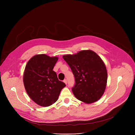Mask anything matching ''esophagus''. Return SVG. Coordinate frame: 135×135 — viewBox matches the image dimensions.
I'll list each match as a JSON object with an SVG mask.
<instances>
[{"label": "esophagus", "instance_id": "obj_1", "mask_svg": "<svg viewBox=\"0 0 135 135\" xmlns=\"http://www.w3.org/2000/svg\"><path fill=\"white\" fill-rule=\"evenodd\" d=\"M64 82L66 85L67 84V80H66V79L64 80Z\"/></svg>", "mask_w": 135, "mask_h": 135}]
</instances>
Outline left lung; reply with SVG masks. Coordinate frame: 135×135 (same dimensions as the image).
Here are the masks:
<instances>
[{"label":"left lung","instance_id":"1","mask_svg":"<svg viewBox=\"0 0 135 135\" xmlns=\"http://www.w3.org/2000/svg\"><path fill=\"white\" fill-rule=\"evenodd\" d=\"M62 57L75 77L72 88L75 97L86 104L98 101L105 92L107 81L106 67L100 57L90 50Z\"/></svg>","mask_w":135,"mask_h":135}]
</instances>
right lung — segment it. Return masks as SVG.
<instances>
[{"instance_id":"obj_1","label":"right lung","mask_w":135,"mask_h":135,"mask_svg":"<svg viewBox=\"0 0 135 135\" xmlns=\"http://www.w3.org/2000/svg\"><path fill=\"white\" fill-rule=\"evenodd\" d=\"M57 60V56L37 54L26 66L23 79L25 89L29 97L41 106L47 107L55 103L66 86L53 70Z\"/></svg>"}]
</instances>
